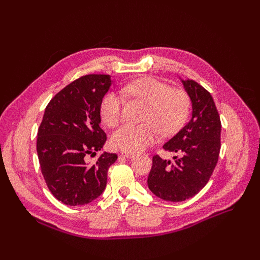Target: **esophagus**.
<instances>
[{
	"mask_svg": "<svg viewBox=\"0 0 260 260\" xmlns=\"http://www.w3.org/2000/svg\"><path fill=\"white\" fill-rule=\"evenodd\" d=\"M120 155L124 156V157H127V158H131V157L135 156V154L134 153H131V152H121Z\"/></svg>",
	"mask_w": 260,
	"mask_h": 260,
	"instance_id": "esophagus-1",
	"label": "esophagus"
}]
</instances>
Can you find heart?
<instances>
[{
	"label": "heart",
	"mask_w": 260,
	"mask_h": 260,
	"mask_svg": "<svg viewBox=\"0 0 260 260\" xmlns=\"http://www.w3.org/2000/svg\"><path fill=\"white\" fill-rule=\"evenodd\" d=\"M121 96L145 105L140 125H124L114 133L112 144L117 150L137 153L157 140L158 132L169 136L178 132L190 113V98L181 89L170 88L153 77L128 82L120 89ZM124 101L113 91L105 93L99 112L103 123L114 128L121 120Z\"/></svg>",
	"instance_id": "1"
}]
</instances>
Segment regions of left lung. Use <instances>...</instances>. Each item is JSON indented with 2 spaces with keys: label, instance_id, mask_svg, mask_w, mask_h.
Returning a JSON list of instances; mask_svg holds the SVG:
<instances>
[{
  "label": "left lung",
  "instance_id": "1",
  "mask_svg": "<svg viewBox=\"0 0 260 260\" xmlns=\"http://www.w3.org/2000/svg\"><path fill=\"white\" fill-rule=\"evenodd\" d=\"M192 102V118L163 148L179 153L174 161L153 156L147 185L165 201L180 202L200 192L217 165L221 121L213 98L194 80H182Z\"/></svg>",
  "mask_w": 260,
  "mask_h": 260
}]
</instances>
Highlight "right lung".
Here are the masks:
<instances>
[{
  "label": "right lung",
  "mask_w": 260,
  "mask_h": 260,
  "mask_svg": "<svg viewBox=\"0 0 260 260\" xmlns=\"http://www.w3.org/2000/svg\"><path fill=\"white\" fill-rule=\"evenodd\" d=\"M110 87L109 75H86L52 97L38 129L37 152L48 189L66 206H84L102 194L107 172L117 159L101 151L107 136L101 128V101Z\"/></svg>",
  "instance_id": "1"
}]
</instances>
